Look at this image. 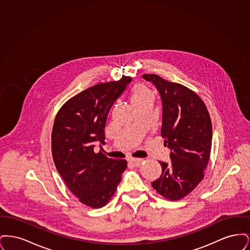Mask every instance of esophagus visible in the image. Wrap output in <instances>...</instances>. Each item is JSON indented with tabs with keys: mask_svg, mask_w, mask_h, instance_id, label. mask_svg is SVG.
Segmentation results:
<instances>
[{
	"mask_svg": "<svg viewBox=\"0 0 250 250\" xmlns=\"http://www.w3.org/2000/svg\"><path fill=\"white\" fill-rule=\"evenodd\" d=\"M129 161H130L131 164H133L134 166L138 167L140 166V165L143 163V159H141V158H133V157H131L130 159H129Z\"/></svg>",
	"mask_w": 250,
	"mask_h": 250,
	"instance_id": "1",
	"label": "esophagus"
}]
</instances>
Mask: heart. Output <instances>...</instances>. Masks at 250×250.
Wrapping results in <instances>:
<instances>
[{"label": "heart", "mask_w": 250, "mask_h": 250, "mask_svg": "<svg viewBox=\"0 0 250 250\" xmlns=\"http://www.w3.org/2000/svg\"><path fill=\"white\" fill-rule=\"evenodd\" d=\"M153 96L152 93L145 87H139L138 89L135 90V92L133 93L132 95V98H133V101L134 103H139V102H142L143 100L149 98Z\"/></svg>", "instance_id": "obj_1"}]
</instances>
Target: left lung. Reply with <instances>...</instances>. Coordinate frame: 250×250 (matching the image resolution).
<instances>
[{"mask_svg": "<svg viewBox=\"0 0 250 250\" xmlns=\"http://www.w3.org/2000/svg\"><path fill=\"white\" fill-rule=\"evenodd\" d=\"M143 79L157 89L162 102L161 136L171 162L159 161L162 174L153 188L169 201L188 196L204 177L212 147V123L201 97L184 85L155 74Z\"/></svg>", "mask_w": 250, "mask_h": 250, "instance_id": "1", "label": "left lung"}]
</instances>
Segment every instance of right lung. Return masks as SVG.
I'll return each instance as SVG.
<instances>
[{"label":"right lung","instance_id":"1","mask_svg":"<svg viewBox=\"0 0 250 250\" xmlns=\"http://www.w3.org/2000/svg\"><path fill=\"white\" fill-rule=\"evenodd\" d=\"M131 81L130 77L123 76L117 82L84 90L60 108L54 121V164L69 190L92 208L107 204L127 166L125 159L109 158L101 151L95 153V146L104 143L109 109Z\"/></svg>","mask_w":250,"mask_h":250}]
</instances>
